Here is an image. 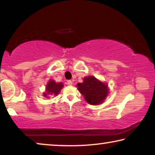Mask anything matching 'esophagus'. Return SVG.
<instances>
[{
  "label": "esophagus",
  "mask_w": 155,
  "mask_h": 155,
  "mask_svg": "<svg viewBox=\"0 0 155 155\" xmlns=\"http://www.w3.org/2000/svg\"><path fill=\"white\" fill-rule=\"evenodd\" d=\"M67 84H68V85H73V81H72V80H68Z\"/></svg>",
  "instance_id": "esophagus-1"
}]
</instances>
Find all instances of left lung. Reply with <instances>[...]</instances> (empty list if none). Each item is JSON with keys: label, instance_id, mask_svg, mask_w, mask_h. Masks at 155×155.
<instances>
[{"label": "left lung", "instance_id": "8db88e82", "mask_svg": "<svg viewBox=\"0 0 155 155\" xmlns=\"http://www.w3.org/2000/svg\"><path fill=\"white\" fill-rule=\"evenodd\" d=\"M77 87L87 102L91 105L102 104L109 93L107 84L99 81L94 76L84 78L83 82L78 83Z\"/></svg>", "mask_w": 155, "mask_h": 155}]
</instances>
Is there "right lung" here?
<instances>
[{
    "label": "right lung",
    "instance_id": "obj_1",
    "mask_svg": "<svg viewBox=\"0 0 155 155\" xmlns=\"http://www.w3.org/2000/svg\"><path fill=\"white\" fill-rule=\"evenodd\" d=\"M63 84L62 82H58V83H56L54 80H50L48 82L47 84H46V92H44L43 96L46 97V98H48V96L49 95H54V96H56L59 94V92H61V89L63 88Z\"/></svg>",
    "mask_w": 155,
    "mask_h": 155
}]
</instances>
